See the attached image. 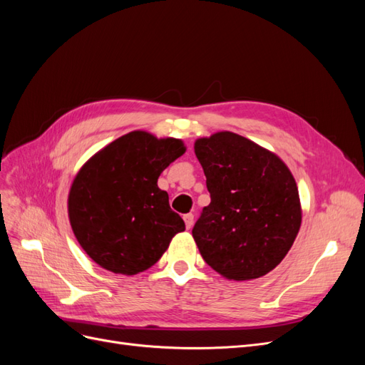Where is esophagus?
I'll use <instances>...</instances> for the list:
<instances>
[{
    "label": "esophagus",
    "instance_id": "1",
    "mask_svg": "<svg viewBox=\"0 0 365 365\" xmlns=\"http://www.w3.org/2000/svg\"><path fill=\"white\" fill-rule=\"evenodd\" d=\"M193 220H195V216L192 213H187L184 215V222H185V227L187 230H190L193 227Z\"/></svg>",
    "mask_w": 365,
    "mask_h": 365
}]
</instances>
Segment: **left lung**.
Masks as SVG:
<instances>
[{"label": "left lung", "instance_id": "left-lung-1", "mask_svg": "<svg viewBox=\"0 0 365 365\" xmlns=\"http://www.w3.org/2000/svg\"><path fill=\"white\" fill-rule=\"evenodd\" d=\"M212 202L192 230L202 259L230 280L272 271L302 225L300 196L291 170L275 153L235 134L195 141Z\"/></svg>", "mask_w": 365, "mask_h": 365}]
</instances>
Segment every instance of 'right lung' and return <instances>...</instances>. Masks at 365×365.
I'll return each instance as SVG.
<instances>
[{
  "mask_svg": "<svg viewBox=\"0 0 365 365\" xmlns=\"http://www.w3.org/2000/svg\"><path fill=\"white\" fill-rule=\"evenodd\" d=\"M185 152L181 140L132 130L77 172L68 195L73 233L102 268L134 275L155 264L185 230L158 176Z\"/></svg>",
  "mask_w": 365,
  "mask_h": 365,
  "instance_id": "1",
  "label": "right lung"
}]
</instances>
